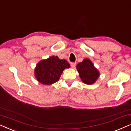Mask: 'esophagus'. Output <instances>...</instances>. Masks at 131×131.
Returning a JSON list of instances; mask_svg holds the SVG:
<instances>
[{
    "label": "esophagus",
    "instance_id": "1",
    "mask_svg": "<svg viewBox=\"0 0 131 131\" xmlns=\"http://www.w3.org/2000/svg\"><path fill=\"white\" fill-rule=\"evenodd\" d=\"M76 64L75 63V62H71L70 63V66H71V68H74L75 67H76Z\"/></svg>",
    "mask_w": 131,
    "mask_h": 131
}]
</instances>
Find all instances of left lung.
<instances>
[{"mask_svg": "<svg viewBox=\"0 0 131 131\" xmlns=\"http://www.w3.org/2000/svg\"><path fill=\"white\" fill-rule=\"evenodd\" d=\"M76 68L82 82L88 85H91L95 82L100 76L99 71L88 58L79 63Z\"/></svg>", "mask_w": 131, "mask_h": 131, "instance_id": "1", "label": "left lung"}]
</instances>
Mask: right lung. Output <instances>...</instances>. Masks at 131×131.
I'll return each instance as SVG.
<instances>
[{"instance_id": "1", "label": "right lung", "mask_w": 131, "mask_h": 131, "mask_svg": "<svg viewBox=\"0 0 131 131\" xmlns=\"http://www.w3.org/2000/svg\"><path fill=\"white\" fill-rule=\"evenodd\" d=\"M70 67L66 60L52 56L37 64L35 70L36 78L43 85H51L58 81L64 69Z\"/></svg>"}]
</instances>
